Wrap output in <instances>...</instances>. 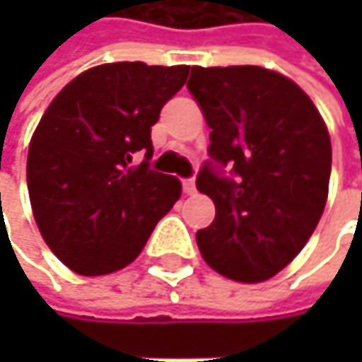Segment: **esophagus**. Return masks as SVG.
Wrapping results in <instances>:
<instances>
[{
    "label": "esophagus",
    "mask_w": 362,
    "mask_h": 362,
    "mask_svg": "<svg viewBox=\"0 0 362 362\" xmlns=\"http://www.w3.org/2000/svg\"><path fill=\"white\" fill-rule=\"evenodd\" d=\"M182 188H184L186 194H194V192H197V186H194V180H192V178H184V180H182Z\"/></svg>",
    "instance_id": "esophagus-1"
}]
</instances>
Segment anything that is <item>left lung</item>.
Here are the masks:
<instances>
[{"label": "left lung", "mask_w": 362, "mask_h": 362, "mask_svg": "<svg viewBox=\"0 0 362 362\" xmlns=\"http://www.w3.org/2000/svg\"><path fill=\"white\" fill-rule=\"evenodd\" d=\"M186 88L211 127L197 188L216 218L197 233L199 252L222 276L262 283L302 252L323 216L325 121L298 83L262 66H192Z\"/></svg>", "instance_id": "1"}]
</instances>
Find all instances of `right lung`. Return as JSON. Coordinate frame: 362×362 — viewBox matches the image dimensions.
Listing matches in <instances>:
<instances>
[{
  "label": "right lung",
  "instance_id": "add662e5",
  "mask_svg": "<svg viewBox=\"0 0 362 362\" xmlns=\"http://www.w3.org/2000/svg\"><path fill=\"white\" fill-rule=\"evenodd\" d=\"M190 66L110 62L66 83L29 144L27 186L39 233L73 272L132 264L180 199L178 178L153 172L151 127ZM142 150L145 161L131 165Z\"/></svg>",
  "mask_w": 362,
  "mask_h": 362
}]
</instances>
